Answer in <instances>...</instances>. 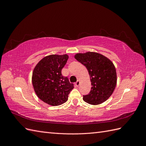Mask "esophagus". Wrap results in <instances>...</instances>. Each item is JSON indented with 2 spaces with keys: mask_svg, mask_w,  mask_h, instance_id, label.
I'll return each mask as SVG.
<instances>
[{
  "mask_svg": "<svg viewBox=\"0 0 146 146\" xmlns=\"http://www.w3.org/2000/svg\"><path fill=\"white\" fill-rule=\"evenodd\" d=\"M79 85H80V81L79 80H77L76 83H75V85H76V86H78Z\"/></svg>",
  "mask_w": 146,
  "mask_h": 146,
  "instance_id": "esophagus-1",
  "label": "esophagus"
}]
</instances>
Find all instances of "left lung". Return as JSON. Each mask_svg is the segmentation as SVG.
Masks as SVG:
<instances>
[{"mask_svg": "<svg viewBox=\"0 0 146 146\" xmlns=\"http://www.w3.org/2000/svg\"><path fill=\"white\" fill-rule=\"evenodd\" d=\"M75 58L85 66L90 76L92 87L89 94L83 96V100L94 105L104 102L116 86V71L113 63L107 57L96 52L77 54Z\"/></svg>", "mask_w": 146, "mask_h": 146, "instance_id": "obj_1", "label": "left lung"}]
</instances>
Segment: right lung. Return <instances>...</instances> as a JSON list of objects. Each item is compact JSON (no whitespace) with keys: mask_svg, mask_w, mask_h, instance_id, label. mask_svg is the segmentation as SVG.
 <instances>
[{"mask_svg":"<svg viewBox=\"0 0 146 146\" xmlns=\"http://www.w3.org/2000/svg\"><path fill=\"white\" fill-rule=\"evenodd\" d=\"M67 55H51L43 58L35 66L32 84L38 98L45 103L58 106L65 103L74 88L61 70L68 60Z\"/></svg>","mask_w":146,"mask_h":146,"instance_id":"right-lung-1","label":"right lung"}]
</instances>
